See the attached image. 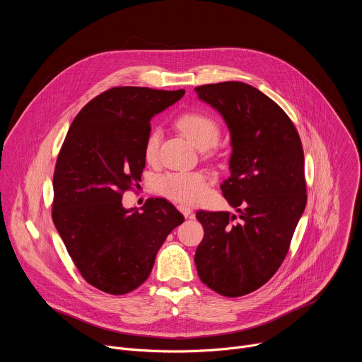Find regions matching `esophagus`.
Returning <instances> with one entry per match:
<instances>
[{
    "mask_svg": "<svg viewBox=\"0 0 362 362\" xmlns=\"http://www.w3.org/2000/svg\"><path fill=\"white\" fill-rule=\"evenodd\" d=\"M177 209H179V212L185 216V218H190L192 216V209L190 208H187V206H185V204H179L177 206Z\"/></svg>",
    "mask_w": 362,
    "mask_h": 362,
    "instance_id": "obj_1",
    "label": "esophagus"
}]
</instances>
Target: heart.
Listing matches in <instances>:
<instances>
[{
	"instance_id": "heart-1",
	"label": "heart",
	"mask_w": 362,
	"mask_h": 362,
	"mask_svg": "<svg viewBox=\"0 0 362 362\" xmlns=\"http://www.w3.org/2000/svg\"><path fill=\"white\" fill-rule=\"evenodd\" d=\"M177 127L200 150L214 147L221 137L219 123L212 116L200 112H190L180 116ZM159 143L160 132L151 130L144 143V158L147 160L156 158ZM156 186L163 196L175 202L194 204L203 200L208 193V177L200 172H173L160 176Z\"/></svg>"
}]
</instances>
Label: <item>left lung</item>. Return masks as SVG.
Segmentation results:
<instances>
[{
	"instance_id": "obj_1",
	"label": "left lung",
	"mask_w": 362,
	"mask_h": 362,
	"mask_svg": "<svg viewBox=\"0 0 362 362\" xmlns=\"http://www.w3.org/2000/svg\"><path fill=\"white\" fill-rule=\"evenodd\" d=\"M197 97L221 113L230 132V176L221 185L239 214H196L204 236L194 253L199 278L223 296L265 285L288 253L306 206L303 150L288 115L240 81L204 84Z\"/></svg>"
}]
</instances>
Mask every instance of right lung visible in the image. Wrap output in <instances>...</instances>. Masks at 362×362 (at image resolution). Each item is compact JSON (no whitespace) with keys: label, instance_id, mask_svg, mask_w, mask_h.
Returning a JSON list of instances; mask_svg holds the SVG:
<instances>
[{"label":"right lung","instance_id":"add662e5","mask_svg":"<svg viewBox=\"0 0 362 362\" xmlns=\"http://www.w3.org/2000/svg\"><path fill=\"white\" fill-rule=\"evenodd\" d=\"M185 90L113 87L73 120L59 153L53 222L81 276L94 288L124 295L150 275L156 253L183 215L162 197L143 211L124 209L123 192L140 180L150 120Z\"/></svg>","mask_w":362,"mask_h":362}]
</instances>
